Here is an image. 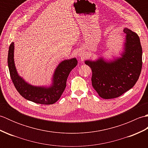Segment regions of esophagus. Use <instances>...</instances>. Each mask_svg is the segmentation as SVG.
<instances>
[{
	"instance_id": "34e87169",
	"label": "esophagus",
	"mask_w": 148,
	"mask_h": 148,
	"mask_svg": "<svg viewBox=\"0 0 148 148\" xmlns=\"http://www.w3.org/2000/svg\"><path fill=\"white\" fill-rule=\"evenodd\" d=\"M84 55H85V54H84L83 51H78L77 56L79 58H84Z\"/></svg>"
}]
</instances>
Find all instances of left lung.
Segmentation results:
<instances>
[{"label":"left lung","instance_id":"1","mask_svg":"<svg viewBox=\"0 0 148 148\" xmlns=\"http://www.w3.org/2000/svg\"><path fill=\"white\" fill-rule=\"evenodd\" d=\"M123 32L126 36L120 57L109 61L99 57L84 62L92 71L93 88L102 99L121 96L135 85L140 74L143 50L139 37L128 28Z\"/></svg>","mask_w":148,"mask_h":148}]
</instances>
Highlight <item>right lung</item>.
I'll return each mask as SVG.
<instances>
[{
	"label": "right lung",
	"instance_id": "1",
	"mask_svg": "<svg viewBox=\"0 0 148 148\" xmlns=\"http://www.w3.org/2000/svg\"><path fill=\"white\" fill-rule=\"evenodd\" d=\"M14 42H11L8 51V64L12 81L19 93L25 99L37 103L49 105L55 103L65 90L69 73L77 65V59L64 60L60 63L53 75L50 86H34L18 74L14 60Z\"/></svg>",
	"mask_w": 148,
	"mask_h": 148
}]
</instances>
